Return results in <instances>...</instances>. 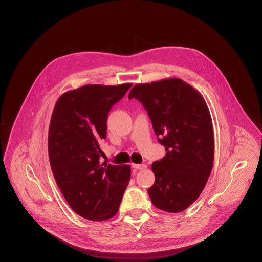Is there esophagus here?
Returning <instances> with one entry per match:
<instances>
[{
  "label": "esophagus",
  "instance_id": "esophagus-1",
  "mask_svg": "<svg viewBox=\"0 0 262 262\" xmlns=\"http://www.w3.org/2000/svg\"><path fill=\"white\" fill-rule=\"evenodd\" d=\"M146 165H144V164H140V165H137V164H132V168H134V169H136V170H144V169H146Z\"/></svg>",
  "mask_w": 262,
  "mask_h": 262
}]
</instances>
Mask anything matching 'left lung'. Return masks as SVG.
<instances>
[{
  "label": "left lung",
  "instance_id": "left-lung-1",
  "mask_svg": "<svg viewBox=\"0 0 262 262\" xmlns=\"http://www.w3.org/2000/svg\"><path fill=\"white\" fill-rule=\"evenodd\" d=\"M143 104L166 155L152 164L154 185L148 190L159 210L178 213L205 189L214 162V131L204 96L180 78L136 84L129 98Z\"/></svg>",
  "mask_w": 262,
  "mask_h": 262
}]
</instances>
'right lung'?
Listing matches in <instances>:
<instances>
[{"mask_svg": "<svg viewBox=\"0 0 262 262\" xmlns=\"http://www.w3.org/2000/svg\"><path fill=\"white\" fill-rule=\"evenodd\" d=\"M132 84L85 85L63 93L54 106L48 154L57 187L70 208L93 221L113 217L130 180L127 165L100 163L111 107Z\"/></svg>", "mask_w": 262, "mask_h": 262, "instance_id": "obj_1", "label": "right lung"}]
</instances>
